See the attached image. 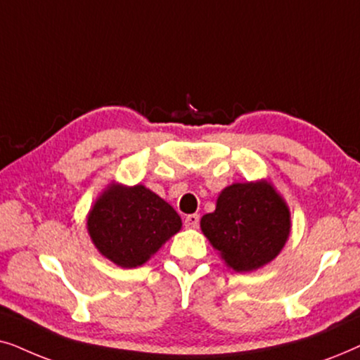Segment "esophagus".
<instances>
[{
  "label": "esophagus",
  "instance_id": "obj_1",
  "mask_svg": "<svg viewBox=\"0 0 360 360\" xmlns=\"http://www.w3.org/2000/svg\"><path fill=\"white\" fill-rule=\"evenodd\" d=\"M199 220H200L199 214H191V215H188V217H186L184 225H186V227H188V229H198Z\"/></svg>",
  "mask_w": 360,
  "mask_h": 360
}]
</instances>
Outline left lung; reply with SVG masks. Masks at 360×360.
<instances>
[{
  "label": "left lung",
  "mask_w": 360,
  "mask_h": 360,
  "mask_svg": "<svg viewBox=\"0 0 360 360\" xmlns=\"http://www.w3.org/2000/svg\"><path fill=\"white\" fill-rule=\"evenodd\" d=\"M200 229L236 271H253L276 258L288 240L290 209L268 181L236 183L217 198Z\"/></svg>",
  "instance_id": "obj_1"
}]
</instances>
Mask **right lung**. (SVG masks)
<instances>
[{
  "instance_id": "right-lung-1",
  "label": "right lung",
  "mask_w": 360,
  "mask_h": 360,
  "mask_svg": "<svg viewBox=\"0 0 360 360\" xmlns=\"http://www.w3.org/2000/svg\"><path fill=\"white\" fill-rule=\"evenodd\" d=\"M181 217L166 200L145 186L110 184L87 215L94 245L122 268L150 260L162 243L181 230Z\"/></svg>"
}]
</instances>
